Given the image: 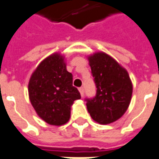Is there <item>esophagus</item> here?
Returning a JSON list of instances; mask_svg holds the SVG:
<instances>
[{"instance_id": "34e87169", "label": "esophagus", "mask_w": 159, "mask_h": 159, "mask_svg": "<svg viewBox=\"0 0 159 159\" xmlns=\"http://www.w3.org/2000/svg\"><path fill=\"white\" fill-rule=\"evenodd\" d=\"M79 91H80V94H81V96H82V97H84V88H83V87L79 88Z\"/></svg>"}]
</instances>
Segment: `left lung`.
Masks as SVG:
<instances>
[{"label": "left lung", "instance_id": "left-lung-1", "mask_svg": "<svg viewBox=\"0 0 159 159\" xmlns=\"http://www.w3.org/2000/svg\"><path fill=\"white\" fill-rule=\"evenodd\" d=\"M97 94L86 98V105L92 119L108 125L119 119L127 111L132 96V84L125 68L103 52L88 57Z\"/></svg>", "mask_w": 159, "mask_h": 159}]
</instances>
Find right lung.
Listing matches in <instances>:
<instances>
[{
	"label": "right lung",
	"instance_id": "right-lung-1",
	"mask_svg": "<svg viewBox=\"0 0 159 159\" xmlns=\"http://www.w3.org/2000/svg\"><path fill=\"white\" fill-rule=\"evenodd\" d=\"M72 83L73 75L67 70L60 53L45 58L33 72L29 83L30 102L48 125L60 126L70 120L71 105L81 98Z\"/></svg>",
	"mask_w": 159,
	"mask_h": 159
}]
</instances>
